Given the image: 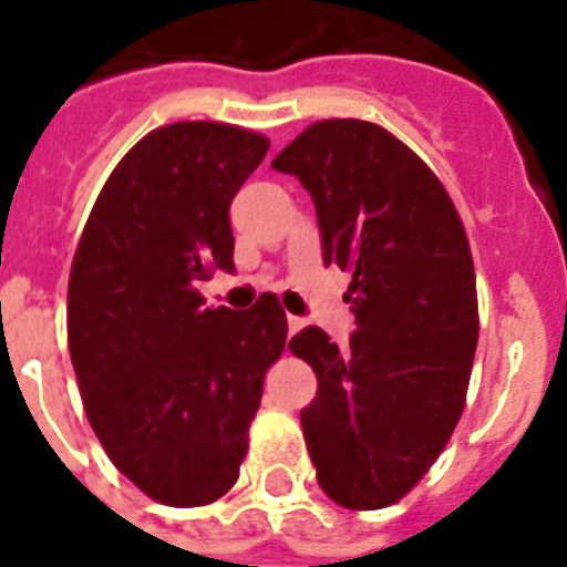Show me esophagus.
Wrapping results in <instances>:
<instances>
[{
    "mask_svg": "<svg viewBox=\"0 0 567 567\" xmlns=\"http://www.w3.org/2000/svg\"><path fill=\"white\" fill-rule=\"evenodd\" d=\"M302 326H306V320H302V317L288 315V334H297V331L302 329Z\"/></svg>",
    "mask_w": 567,
    "mask_h": 567,
    "instance_id": "34e87169",
    "label": "esophagus"
}]
</instances>
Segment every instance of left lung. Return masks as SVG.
Masks as SVG:
<instances>
[{
    "label": "left lung",
    "instance_id": "1",
    "mask_svg": "<svg viewBox=\"0 0 567 567\" xmlns=\"http://www.w3.org/2000/svg\"><path fill=\"white\" fill-rule=\"evenodd\" d=\"M317 209L323 261L352 274L349 347L317 326L288 349L317 372L302 434L334 504L381 509L434 466L466 404L477 349V288L449 192L393 133L326 118L270 163Z\"/></svg>",
    "mask_w": 567,
    "mask_h": 567
}]
</instances>
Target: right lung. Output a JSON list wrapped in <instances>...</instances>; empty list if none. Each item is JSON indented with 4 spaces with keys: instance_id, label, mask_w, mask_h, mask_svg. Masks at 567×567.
<instances>
[{
    "instance_id": "add662e5",
    "label": "right lung",
    "mask_w": 567,
    "mask_h": 567,
    "mask_svg": "<svg viewBox=\"0 0 567 567\" xmlns=\"http://www.w3.org/2000/svg\"><path fill=\"white\" fill-rule=\"evenodd\" d=\"M261 133L177 122L113 168L69 274V355L92 431L148 498L204 507L233 489L288 320L274 293L209 308L233 270L229 204L268 154Z\"/></svg>"
}]
</instances>
